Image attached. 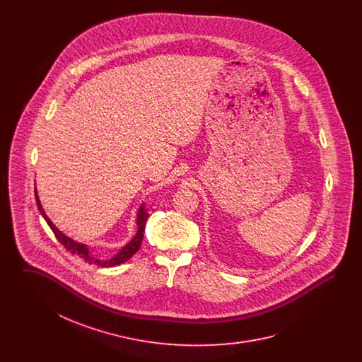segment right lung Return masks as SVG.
Masks as SVG:
<instances>
[{"label":"right lung","mask_w":362,"mask_h":362,"mask_svg":"<svg viewBox=\"0 0 362 362\" xmlns=\"http://www.w3.org/2000/svg\"><path fill=\"white\" fill-rule=\"evenodd\" d=\"M35 198H36V205H37L39 211H40V213H42V216L45 217L46 223H47L49 226L52 228V230L54 232V235H55V238L58 239V241H59V243H61V244H62L68 251H70L71 254H74V255H80V258L86 259V262H88V263H96L98 266H102V267L117 266V264H121L123 262H126V260H129V259L132 258V257L137 252L138 248L141 247V241L144 239L145 224H146V218H148V214L145 213L144 207H141V209H139V213H138V230L137 233H136V236L133 238V240L130 241L129 244H126V245L122 248L121 252H119V254H117L114 258H111L110 260H98V259L90 257V254H89V251H88L86 245L71 240V239H69L68 236H65L64 233H61V232L55 228V225L52 224V221H50V218L46 216L45 210L42 209L40 201H39V198H37V195H36V189H35Z\"/></svg>","instance_id":"add662e5"}]
</instances>
